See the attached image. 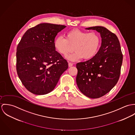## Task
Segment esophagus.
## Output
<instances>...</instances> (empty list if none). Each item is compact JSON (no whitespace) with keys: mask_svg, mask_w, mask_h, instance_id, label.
I'll use <instances>...</instances> for the list:
<instances>
[{"mask_svg":"<svg viewBox=\"0 0 135 135\" xmlns=\"http://www.w3.org/2000/svg\"><path fill=\"white\" fill-rule=\"evenodd\" d=\"M68 66L69 67H71L73 66V64L72 62H68Z\"/></svg>","mask_w":135,"mask_h":135,"instance_id":"34e87169","label":"esophagus"}]
</instances>
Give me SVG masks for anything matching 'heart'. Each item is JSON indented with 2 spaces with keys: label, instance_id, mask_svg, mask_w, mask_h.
Listing matches in <instances>:
<instances>
[{
  "label": "heart",
  "instance_id": "obj_1",
  "mask_svg": "<svg viewBox=\"0 0 135 135\" xmlns=\"http://www.w3.org/2000/svg\"><path fill=\"white\" fill-rule=\"evenodd\" d=\"M101 44L99 35L96 32L73 30L65 33V38L57 37L54 41L55 50L60 55H66L70 50V46L74 45L75 52L66 56V59L73 61L84 58L90 60L94 57L98 51Z\"/></svg>",
  "mask_w": 135,
  "mask_h": 135
}]
</instances>
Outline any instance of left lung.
Wrapping results in <instances>:
<instances>
[{"label": "left lung", "instance_id": "obj_1", "mask_svg": "<svg viewBox=\"0 0 135 135\" xmlns=\"http://www.w3.org/2000/svg\"><path fill=\"white\" fill-rule=\"evenodd\" d=\"M86 30L98 32L102 44L94 57L76 64V82L79 89L84 95L90 98H98L110 91L117 83L123 55L119 40L114 33L103 26Z\"/></svg>", "mask_w": 135, "mask_h": 135}]
</instances>
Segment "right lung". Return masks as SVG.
<instances>
[{
    "instance_id": "right-lung-1",
    "label": "right lung",
    "mask_w": 135,
    "mask_h": 135,
    "mask_svg": "<svg viewBox=\"0 0 135 135\" xmlns=\"http://www.w3.org/2000/svg\"><path fill=\"white\" fill-rule=\"evenodd\" d=\"M66 26L41 23L27 30L16 49V70L25 88L38 95L54 89L68 68L55 49V38Z\"/></svg>"
}]
</instances>
